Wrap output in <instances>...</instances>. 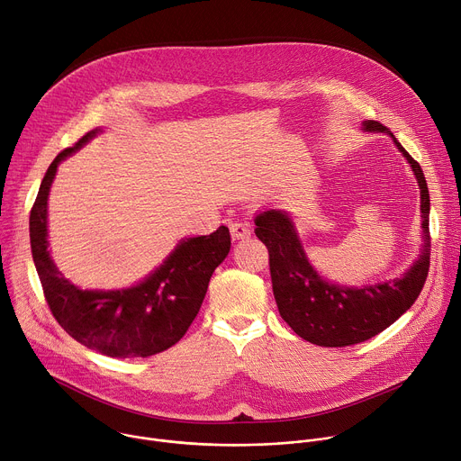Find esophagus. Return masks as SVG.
<instances>
[{"instance_id": "34e87169", "label": "esophagus", "mask_w": 461, "mask_h": 461, "mask_svg": "<svg viewBox=\"0 0 461 461\" xmlns=\"http://www.w3.org/2000/svg\"><path fill=\"white\" fill-rule=\"evenodd\" d=\"M230 231H231V239L233 240H240V239H248L249 237V228L248 224H242V222H233L230 224Z\"/></svg>"}]
</instances>
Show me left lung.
I'll return each instance as SVG.
<instances>
[{"label": "left lung", "mask_w": 461, "mask_h": 461, "mask_svg": "<svg viewBox=\"0 0 461 461\" xmlns=\"http://www.w3.org/2000/svg\"><path fill=\"white\" fill-rule=\"evenodd\" d=\"M363 131L386 133L418 178L423 244L421 253L402 277L359 288L326 281L312 267L286 212L265 210L255 217V235L267 244L270 253L272 286L279 313L299 338L319 347H350L377 336L414 304L429 274L430 199L425 175L383 123L365 120Z\"/></svg>", "instance_id": "left-lung-1"}]
</instances>
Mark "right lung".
<instances>
[{
	"mask_svg": "<svg viewBox=\"0 0 461 461\" xmlns=\"http://www.w3.org/2000/svg\"><path fill=\"white\" fill-rule=\"evenodd\" d=\"M102 129H93L49 166L31 210V249L47 304L78 343L109 357H149L178 343L201 310L215 268L231 248L230 230L182 239L144 281L122 290H82L54 265L47 240V203L58 164Z\"/></svg>",
	"mask_w": 461,
	"mask_h": 461,
	"instance_id": "1",
	"label": "right lung"
}]
</instances>
